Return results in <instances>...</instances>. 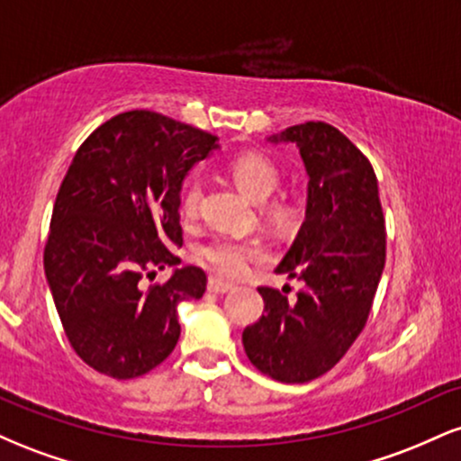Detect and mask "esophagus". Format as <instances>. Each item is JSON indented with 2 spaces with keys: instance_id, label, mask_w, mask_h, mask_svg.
Instances as JSON below:
<instances>
[{
  "instance_id": "obj_1",
  "label": "esophagus",
  "mask_w": 461,
  "mask_h": 461,
  "mask_svg": "<svg viewBox=\"0 0 461 461\" xmlns=\"http://www.w3.org/2000/svg\"><path fill=\"white\" fill-rule=\"evenodd\" d=\"M231 288H234V284L225 282V279H219V277H210V282H208V290L214 294H225V293H230Z\"/></svg>"
}]
</instances>
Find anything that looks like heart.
I'll return each mask as SVG.
<instances>
[{
    "instance_id": "obj_1",
    "label": "heart",
    "mask_w": 461,
    "mask_h": 461,
    "mask_svg": "<svg viewBox=\"0 0 461 461\" xmlns=\"http://www.w3.org/2000/svg\"><path fill=\"white\" fill-rule=\"evenodd\" d=\"M231 177L238 188L253 201H267L279 186L277 167L262 153H242L231 162ZM201 203V184L190 182L182 194V212L186 219H193L199 212ZM273 221L290 223L294 219V208L288 203H273L268 210ZM262 249L256 240H245L236 236H216L197 249V260L208 267L210 271L236 277L245 273L256 258H260Z\"/></svg>"
}]
</instances>
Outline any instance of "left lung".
Returning a JSON list of instances; mask_svg holds the SVG:
<instances>
[{
	"mask_svg": "<svg viewBox=\"0 0 461 461\" xmlns=\"http://www.w3.org/2000/svg\"><path fill=\"white\" fill-rule=\"evenodd\" d=\"M294 142L308 173L305 221L275 273L299 279L288 297L258 288L264 314L242 331L247 357L282 384H305L340 362L368 319L385 264L377 177L362 151L322 121L267 139Z\"/></svg>",
	"mask_w": 461,
	"mask_h": 461,
	"instance_id": "obj_1",
	"label": "left lung"
}]
</instances>
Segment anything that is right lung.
Wrapping results in <instances>:
<instances>
[{"mask_svg":"<svg viewBox=\"0 0 461 461\" xmlns=\"http://www.w3.org/2000/svg\"><path fill=\"white\" fill-rule=\"evenodd\" d=\"M219 139L149 110L116 114L82 142L51 212L45 277L76 353L97 373L134 379L179 340L177 305L208 277L182 267L142 290V273L173 267L182 247V184Z\"/></svg>","mask_w":461,"mask_h":461,"instance_id":"right-lung-1","label":"right lung"}]
</instances>
